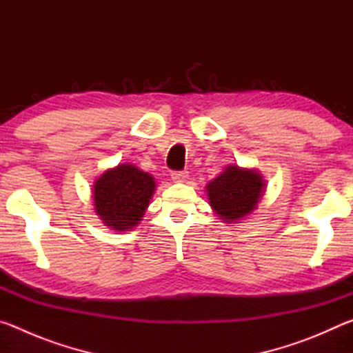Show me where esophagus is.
Wrapping results in <instances>:
<instances>
[{
  "instance_id": "34e87169",
  "label": "esophagus",
  "mask_w": 353,
  "mask_h": 353,
  "mask_svg": "<svg viewBox=\"0 0 353 353\" xmlns=\"http://www.w3.org/2000/svg\"><path fill=\"white\" fill-rule=\"evenodd\" d=\"M171 179L174 182H185L188 179V172L187 171H172Z\"/></svg>"
}]
</instances>
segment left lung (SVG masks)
<instances>
[{
	"instance_id": "1",
	"label": "left lung",
	"mask_w": 353,
	"mask_h": 353,
	"mask_svg": "<svg viewBox=\"0 0 353 353\" xmlns=\"http://www.w3.org/2000/svg\"><path fill=\"white\" fill-rule=\"evenodd\" d=\"M263 191H265V182L259 172L240 170L236 165L225 168L207 185L210 205L216 210L221 219L227 223L240 219L252 212Z\"/></svg>"
}]
</instances>
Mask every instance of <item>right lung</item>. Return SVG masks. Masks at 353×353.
Masks as SVG:
<instances>
[{"label":"right lung","mask_w":353,"mask_h":353,"mask_svg":"<svg viewBox=\"0 0 353 353\" xmlns=\"http://www.w3.org/2000/svg\"><path fill=\"white\" fill-rule=\"evenodd\" d=\"M154 190L155 182L151 174L132 165H118L94 182V210L112 229H132L145 214Z\"/></svg>","instance_id":"add662e5"}]
</instances>
